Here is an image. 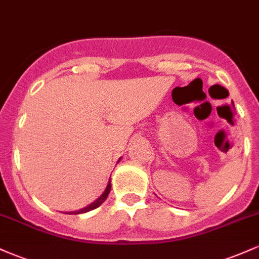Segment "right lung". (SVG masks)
Wrapping results in <instances>:
<instances>
[{
    "label": "right lung",
    "instance_id": "right-lung-1",
    "mask_svg": "<svg viewBox=\"0 0 259 259\" xmlns=\"http://www.w3.org/2000/svg\"><path fill=\"white\" fill-rule=\"evenodd\" d=\"M120 160V159H119ZM119 160H118V162H119ZM111 179H109V181H108V184H107V187H106V190L105 191H103V194L100 196L99 198H97L96 201L95 202H92L91 204H89L88 207H85V208H82V209H79V210H75V212H69V213H67V214H80V213H86V212H89V210H92V209H95V208H97V207H100L101 204L103 203V202L106 201V198H107V196H108V194H109V191H111Z\"/></svg>",
    "mask_w": 259,
    "mask_h": 259
}]
</instances>
